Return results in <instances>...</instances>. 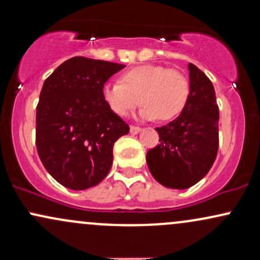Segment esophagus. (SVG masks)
<instances>
[{
  "instance_id": "34e87169",
  "label": "esophagus",
  "mask_w": 260,
  "mask_h": 260,
  "mask_svg": "<svg viewBox=\"0 0 260 260\" xmlns=\"http://www.w3.org/2000/svg\"><path fill=\"white\" fill-rule=\"evenodd\" d=\"M140 131H142V128L138 127V126H131V133H132V134L139 133Z\"/></svg>"
}]
</instances>
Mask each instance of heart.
Instances as JSON below:
<instances>
[{
    "instance_id": "b5f03b06",
    "label": "heart",
    "mask_w": 260,
    "mask_h": 260,
    "mask_svg": "<svg viewBox=\"0 0 260 260\" xmlns=\"http://www.w3.org/2000/svg\"><path fill=\"white\" fill-rule=\"evenodd\" d=\"M104 103L115 115L126 117L139 104L143 120L169 122L186 109L190 82L182 71L159 64H143L121 74L120 82H109L101 89Z\"/></svg>"
}]
</instances>
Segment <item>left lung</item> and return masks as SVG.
Segmentation results:
<instances>
[{
  "instance_id": "1",
  "label": "left lung",
  "mask_w": 260,
  "mask_h": 260,
  "mask_svg": "<svg viewBox=\"0 0 260 260\" xmlns=\"http://www.w3.org/2000/svg\"><path fill=\"white\" fill-rule=\"evenodd\" d=\"M190 96L176 120L157 127L159 144L147 153L149 171L165 187L186 189L208 174L219 149V106L211 80L188 64Z\"/></svg>"
}]
</instances>
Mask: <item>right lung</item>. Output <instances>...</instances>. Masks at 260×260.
<instances>
[{"label":"right lung","mask_w":260,"mask_h":260,"mask_svg":"<svg viewBox=\"0 0 260 260\" xmlns=\"http://www.w3.org/2000/svg\"><path fill=\"white\" fill-rule=\"evenodd\" d=\"M124 67L77 56L44 82L35 143L45 169L62 186L88 189L109 174L113 144L129 126L105 105L101 89Z\"/></svg>","instance_id":"1"}]
</instances>
